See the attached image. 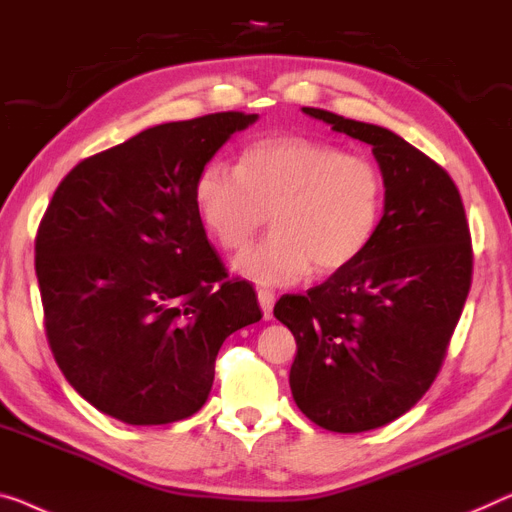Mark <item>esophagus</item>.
<instances>
[{
  "label": "esophagus",
  "mask_w": 512,
  "mask_h": 512,
  "mask_svg": "<svg viewBox=\"0 0 512 512\" xmlns=\"http://www.w3.org/2000/svg\"><path fill=\"white\" fill-rule=\"evenodd\" d=\"M257 301H259V308H262V315L266 322L273 317V301H276V294L271 292V289H257Z\"/></svg>",
  "instance_id": "1"
}]
</instances>
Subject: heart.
I'll return each mask as SVG.
<instances>
[{"mask_svg": "<svg viewBox=\"0 0 512 512\" xmlns=\"http://www.w3.org/2000/svg\"><path fill=\"white\" fill-rule=\"evenodd\" d=\"M195 209L213 241L243 250L271 211L273 232L234 259L239 276L266 287L340 271L375 239L386 183L368 158L303 135L243 147L239 165L213 158L195 181Z\"/></svg>", "mask_w": 512, "mask_h": 512, "instance_id": "obj_1", "label": "heart"}]
</instances>
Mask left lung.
<instances>
[{
	"label": "left lung",
	"instance_id": "1",
	"mask_svg": "<svg viewBox=\"0 0 512 512\" xmlns=\"http://www.w3.org/2000/svg\"><path fill=\"white\" fill-rule=\"evenodd\" d=\"M372 147L386 202L368 250L273 308L292 331V398L331 432H368L414 407L444 361L471 287V236L453 179L384 126L303 108Z\"/></svg>",
	"mask_w": 512,
	"mask_h": 512
}]
</instances>
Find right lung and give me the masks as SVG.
Returning a JSON list of instances; mask_svg holds the SVG:
<instances>
[{
  "label": "right lung",
  "mask_w": 512,
  "mask_h": 512,
  "mask_svg": "<svg viewBox=\"0 0 512 512\" xmlns=\"http://www.w3.org/2000/svg\"><path fill=\"white\" fill-rule=\"evenodd\" d=\"M259 114L170 121L82 160L36 236L45 331L68 384L128 425H165L207 402L227 335L262 319L225 280L195 209L197 174Z\"/></svg>",
  "instance_id": "add662e5"
}]
</instances>
